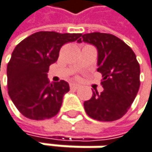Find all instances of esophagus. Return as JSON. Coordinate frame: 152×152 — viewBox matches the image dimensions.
I'll return each instance as SVG.
<instances>
[{"instance_id":"1","label":"esophagus","mask_w":152,"mask_h":152,"mask_svg":"<svg viewBox=\"0 0 152 152\" xmlns=\"http://www.w3.org/2000/svg\"><path fill=\"white\" fill-rule=\"evenodd\" d=\"M70 87H71L72 89H78V88L80 87V85H79V84H77V83L72 82V83H70Z\"/></svg>"}]
</instances>
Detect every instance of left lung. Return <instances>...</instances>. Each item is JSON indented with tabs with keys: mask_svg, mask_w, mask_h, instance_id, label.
Wrapping results in <instances>:
<instances>
[{
	"mask_svg": "<svg viewBox=\"0 0 152 152\" xmlns=\"http://www.w3.org/2000/svg\"><path fill=\"white\" fill-rule=\"evenodd\" d=\"M87 43L97 49V71L103 75L101 93L92 91L84 102L88 116L100 121L121 119L131 107L140 86V66L132 48L109 33H86L77 43Z\"/></svg>",
	"mask_w": 152,
	"mask_h": 152,
	"instance_id": "1",
	"label": "left lung"
}]
</instances>
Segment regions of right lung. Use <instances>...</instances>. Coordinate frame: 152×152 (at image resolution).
Instances as JSON below:
<instances>
[{"label":"right lung","mask_w":152,"mask_h":152,"mask_svg":"<svg viewBox=\"0 0 152 152\" xmlns=\"http://www.w3.org/2000/svg\"><path fill=\"white\" fill-rule=\"evenodd\" d=\"M80 36L81 33L38 31L15 48L7 65L8 94L23 116L42 121L58 114L70 88L64 80L49 83L48 68L57 61L62 45Z\"/></svg>","instance_id":"right-lung-1"}]
</instances>
